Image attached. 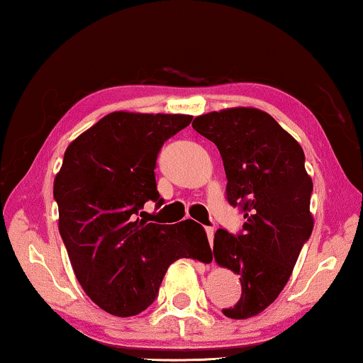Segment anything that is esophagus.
<instances>
[{"label": "esophagus", "instance_id": "34e87169", "mask_svg": "<svg viewBox=\"0 0 363 363\" xmlns=\"http://www.w3.org/2000/svg\"><path fill=\"white\" fill-rule=\"evenodd\" d=\"M205 231H206L208 240H210V242L213 245V238H215V228H213V226H206Z\"/></svg>", "mask_w": 363, "mask_h": 363}]
</instances>
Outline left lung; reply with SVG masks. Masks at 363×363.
<instances>
[{"label": "left lung", "mask_w": 363, "mask_h": 363, "mask_svg": "<svg viewBox=\"0 0 363 363\" xmlns=\"http://www.w3.org/2000/svg\"><path fill=\"white\" fill-rule=\"evenodd\" d=\"M191 125L220 150L226 200L245 215L236 235L225 228L215 233L213 255L241 281L240 301L223 314L247 319L281 294L314 228L304 152L269 113L257 108L211 112Z\"/></svg>", "instance_id": "8db88e82"}]
</instances>
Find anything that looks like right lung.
Returning a JSON list of instances; mask_svg holds the SVG:
<instances>
[{
  "label": "right lung",
  "mask_w": 363,
  "mask_h": 363,
  "mask_svg": "<svg viewBox=\"0 0 363 363\" xmlns=\"http://www.w3.org/2000/svg\"><path fill=\"white\" fill-rule=\"evenodd\" d=\"M191 118L113 112L64 153L54 180L59 233L82 289L108 314H140L172 262L211 252L205 228L193 220L158 225L138 218L147 201L163 205L157 157Z\"/></svg>",
  "instance_id": "1"
}]
</instances>
